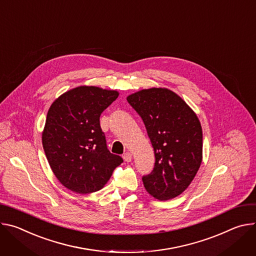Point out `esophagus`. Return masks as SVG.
Returning a JSON list of instances; mask_svg holds the SVG:
<instances>
[{"mask_svg": "<svg viewBox=\"0 0 256 256\" xmlns=\"http://www.w3.org/2000/svg\"><path fill=\"white\" fill-rule=\"evenodd\" d=\"M123 158H124V160L125 162H131L132 160V154H130V152H125L124 154V156H123Z\"/></svg>", "mask_w": 256, "mask_h": 256, "instance_id": "esophagus-1", "label": "esophagus"}]
</instances>
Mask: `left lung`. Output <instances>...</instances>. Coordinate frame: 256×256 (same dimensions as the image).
<instances>
[{
    "label": "left lung",
    "mask_w": 256,
    "mask_h": 256,
    "mask_svg": "<svg viewBox=\"0 0 256 256\" xmlns=\"http://www.w3.org/2000/svg\"><path fill=\"white\" fill-rule=\"evenodd\" d=\"M127 102L142 119L154 150V170L142 177L146 191L158 200L180 195L202 160V129L196 114L166 88L140 90Z\"/></svg>",
    "instance_id": "obj_1"
}]
</instances>
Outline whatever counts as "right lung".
<instances>
[{"mask_svg":"<svg viewBox=\"0 0 256 256\" xmlns=\"http://www.w3.org/2000/svg\"><path fill=\"white\" fill-rule=\"evenodd\" d=\"M116 90L79 86L50 106L42 146L52 171L67 189L86 194L100 190L123 162L106 148L102 112L118 98Z\"/></svg>","mask_w":256,"mask_h":256,"instance_id":"obj_1","label":"right lung"}]
</instances>
